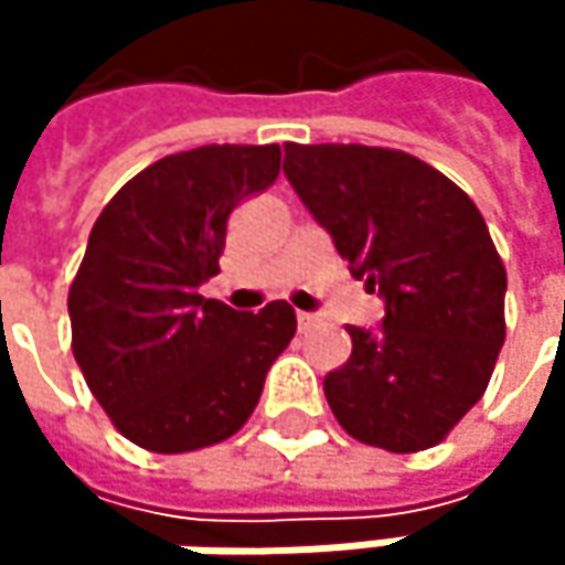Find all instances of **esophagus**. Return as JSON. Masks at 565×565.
<instances>
[{
    "instance_id": "obj_1",
    "label": "esophagus",
    "mask_w": 565,
    "mask_h": 565,
    "mask_svg": "<svg viewBox=\"0 0 565 565\" xmlns=\"http://www.w3.org/2000/svg\"><path fill=\"white\" fill-rule=\"evenodd\" d=\"M313 323H317V317H313V313H307V310H300V313H297V327H300V330H310Z\"/></svg>"
}]
</instances>
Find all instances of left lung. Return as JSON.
<instances>
[{
	"label": "left lung",
	"instance_id": "1",
	"mask_svg": "<svg viewBox=\"0 0 565 565\" xmlns=\"http://www.w3.org/2000/svg\"><path fill=\"white\" fill-rule=\"evenodd\" d=\"M284 175L386 307L376 330L347 327L353 353L323 376L337 422L398 455L438 445L484 395L504 347L508 271L478 205L383 147L287 143Z\"/></svg>",
	"mask_w": 565,
	"mask_h": 565
}]
</instances>
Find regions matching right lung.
<instances>
[{
	"label": "right lung",
	"mask_w": 565,
	"mask_h": 565,
	"mask_svg": "<svg viewBox=\"0 0 565 565\" xmlns=\"http://www.w3.org/2000/svg\"><path fill=\"white\" fill-rule=\"evenodd\" d=\"M281 147L212 143L137 172L90 228L67 294L71 350L124 438L179 455L235 435L297 330L275 300L258 313L205 300L228 215L265 192Z\"/></svg>",
	"instance_id": "add662e5"
}]
</instances>
